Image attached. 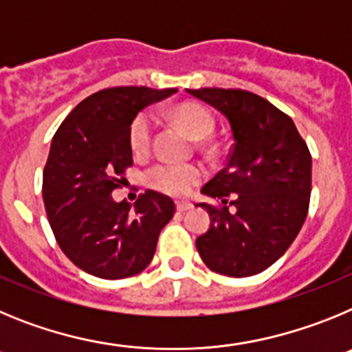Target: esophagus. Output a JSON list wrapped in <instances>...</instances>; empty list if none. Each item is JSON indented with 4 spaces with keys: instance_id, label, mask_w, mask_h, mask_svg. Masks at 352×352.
Masks as SVG:
<instances>
[{
    "instance_id": "obj_1",
    "label": "esophagus",
    "mask_w": 352,
    "mask_h": 352,
    "mask_svg": "<svg viewBox=\"0 0 352 352\" xmlns=\"http://www.w3.org/2000/svg\"><path fill=\"white\" fill-rule=\"evenodd\" d=\"M176 210H178L179 213L192 210V203H185V201H182V203H176Z\"/></svg>"
}]
</instances>
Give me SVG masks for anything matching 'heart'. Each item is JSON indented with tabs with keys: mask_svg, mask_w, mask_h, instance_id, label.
I'll return each instance as SVG.
<instances>
[{
	"mask_svg": "<svg viewBox=\"0 0 352 352\" xmlns=\"http://www.w3.org/2000/svg\"><path fill=\"white\" fill-rule=\"evenodd\" d=\"M173 120L195 141H204L213 133L214 118L206 107L199 104H179L170 113ZM155 129V118L148 111H142L133 118L130 125L129 141L135 153H144L151 144ZM204 173L194 164H167L160 162L146 170L144 182L149 188L167 195H186L203 179Z\"/></svg>",
	"mask_w": 352,
	"mask_h": 352,
	"instance_id": "b5f03b06",
	"label": "heart"
}]
</instances>
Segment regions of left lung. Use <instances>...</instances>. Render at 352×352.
I'll return each instance as SVG.
<instances>
[{"instance_id": "left-lung-1", "label": "left lung", "mask_w": 352, "mask_h": 352, "mask_svg": "<svg viewBox=\"0 0 352 352\" xmlns=\"http://www.w3.org/2000/svg\"><path fill=\"white\" fill-rule=\"evenodd\" d=\"M188 93L220 111L234 139L227 166L201 190L222 204H197L211 223L195 247L211 272L236 278L257 275L284 256L307 219L310 151L291 118L256 93Z\"/></svg>"}]
</instances>
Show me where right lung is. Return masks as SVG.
Returning <instances> with one entry per match:
<instances>
[{"label":"right lung","instance_id":"1","mask_svg":"<svg viewBox=\"0 0 352 352\" xmlns=\"http://www.w3.org/2000/svg\"><path fill=\"white\" fill-rule=\"evenodd\" d=\"M178 89L120 86L84 98L54 133L43 169L49 223L65 256L89 275L116 280L151 263L173 219L167 195L146 190L132 204L113 199L132 166L130 125L141 109Z\"/></svg>","mask_w":352,"mask_h":352}]
</instances>
